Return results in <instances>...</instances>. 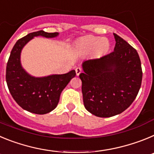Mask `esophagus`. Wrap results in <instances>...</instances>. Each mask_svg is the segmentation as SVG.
Listing matches in <instances>:
<instances>
[{
    "instance_id": "obj_1",
    "label": "esophagus",
    "mask_w": 154,
    "mask_h": 154,
    "mask_svg": "<svg viewBox=\"0 0 154 154\" xmlns=\"http://www.w3.org/2000/svg\"><path fill=\"white\" fill-rule=\"evenodd\" d=\"M75 72H76V75H79L80 73L82 72V69H81V68H79V67L76 68V69H75Z\"/></svg>"
}]
</instances>
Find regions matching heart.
Masks as SVG:
<instances>
[{
	"label": "heart",
	"instance_id": "1",
	"mask_svg": "<svg viewBox=\"0 0 154 154\" xmlns=\"http://www.w3.org/2000/svg\"><path fill=\"white\" fill-rule=\"evenodd\" d=\"M76 49L83 54L92 53L93 57H101L109 50L110 44L107 38L94 35L82 37L75 43Z\"/></svg>",
	"mask_w": 154,
	"mask_h": 154
}]
</instances>
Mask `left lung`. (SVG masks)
Returning <instances> with one entry per match:
<instances>
[{"mask_svg":"<svg viewBox=\"0 0 154 154\" xmlns=\"http://www.w3.org/2000/svg\"><path fill=\"white\" fill-rule=\"evenodd\" d=\"M114 51L82 62L79 75L85 108L99 117L120 114L132 104L140 89L143 72L138 53L113 33Z\"/></svg>","mask_w":154,"mask_h":154,"instance_id":"1","label":"left lung"}]
</instances>
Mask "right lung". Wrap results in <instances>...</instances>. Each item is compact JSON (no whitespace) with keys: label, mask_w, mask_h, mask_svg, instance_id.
Returning a JSON list of instances; mask_svg holds the SVG:
<instances>
[{"label":"right lung","mask_w":154,"mask_h":154,"mask_svg":"<svg viewBox=\"0 0 154 154\" xmlns=\"http://www.w3.org/2000/svg\"><path fill=\"white\" fill-rule=\"evenodd\" d=\"M58 35V32L48 33L42 30L28 34L16 42L7 64L6 82L12 97L21 108L32 113L42 115L55 109L61 92L75 76V71L43 77L32 76L21 65V51L35 37L52 38Z\"/></svg>","instance_id":"add662e5"}]
</instances>
